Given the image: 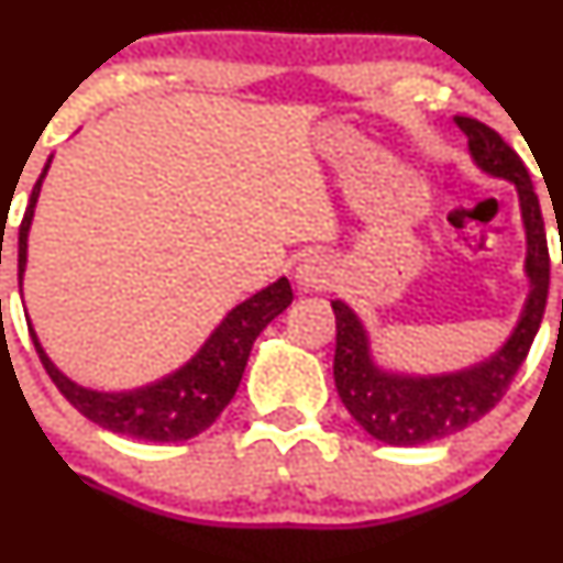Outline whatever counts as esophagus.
Segmentation results:
<instances>
[{"mask_svg": "<svg viewBox=\"0 0 563 563\" xmlns=\"http://www.w3.org/2000/svg\"><path fill=\"white\" fill-rule=\"evenodd\" d=\"M297 280L299 286L308 288V291H323V288L329 286V280H332V272H329L327 261L318 258V255H310V258H305L302 264H299Z\"/></svg>", "mask_w": 563, "mask_h": 563, "instance_id": "obj_1", "label": "esophagus"}]
</instances>
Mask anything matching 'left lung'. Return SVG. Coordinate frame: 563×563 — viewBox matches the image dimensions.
<instances>
[{"instance_id": "8db88e82", "label": "left lung", "mask_w": 563, "mask_h": 563, "mask_svg": "<svg viewBox=\"0 0 563 563\" xmlns=\"http://www.w3.org/2000/svg\"><path fill=\"white\" fill-rule=\"evenodd\" d=\"M455 122L468 135L474 161L485 172L512 179L518 185L528 231L526 269L531 275L533 288L518 329L490 362L474 367V371L441 378H402L378 371L367 354V338L362 323L343 302L332 305L334 321H338L334 387L351 417L384 444L417 446L433 439H446L493 411L512 387V378L518 376L520 365L526 362L539 323H542L544 305H548V234H544L542 209H539V198L533 192L526 163L485 122L468 117H457Z\"/></svg>"}]
</instances>
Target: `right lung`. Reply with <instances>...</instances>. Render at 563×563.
<instances>
[{
    "label": "right lung",
    "mask_w": 563,
    "mask_h": 563,
    "mask_svg": "<svg viewBox=\"0 0 563 563\" xmlns=\"http://www.w3.org/2000/svg\"><path fill=\"white\" fill-rule=\"evenodd\" d=\"M48 166L51 161L45 163L43 174L32 187L30 207H26L24 220L19 225V277L24 275L26 234H30L32 212H35L37 192ZM291 286H288L286 277H280L269 288L231 310L223 318V323L214 329L212 338L203 343V349L185 367H179L163 382L133 391H92L78 387L51 365L45 351L40 349L35 332L30 334L45 373L73 408H78L84 417L92 419L100 428L111 430V433L166 444V441H187L203 433L220 417V411L236 395L255 338L272 318H277L291 305Z\"/></svg>",
    "instance_id": "obj_1"
}]
</instances>
